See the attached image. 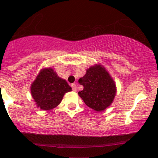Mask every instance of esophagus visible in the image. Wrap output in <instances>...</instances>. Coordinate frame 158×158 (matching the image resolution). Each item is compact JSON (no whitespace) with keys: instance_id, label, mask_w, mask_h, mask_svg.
I'll return each instance as SVG.
<instances>
[{"instance_id":"obj_1","label":"esophagus","mask_w":158,"mask_h":158,"mask_svg":"<svg viewBox=\"0 0 158 158\" xmlns=\"http://www.w3.org/2000/svg\"><path fill=\"white\" fill-rule=\"evenodd\" d=\"M71 88H72V89H73V91H77V85L76 84H71Z\"/></svg>"}]
</instances>
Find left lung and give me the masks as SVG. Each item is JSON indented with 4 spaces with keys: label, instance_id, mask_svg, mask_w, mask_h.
Listing matches in <instances>:
<instances>
[{
    "label": "left lung",
    "instance_id": "left-lung-1",
    "mask_svg": "<svg viewBox=\"0 0 158 158\" xmlns=\"http://www.w3.org/2000/svg\"><path fill=\"white\" fill-rule=\"evenodd\" d=\"M84 88L79 96L85 105L97 111H102L111 104L116 95L115 83L101 65L90 67L79 79Z\"/></svg>",
    "mask_w": 158,
    "mask_h": 158
}]
</instances>
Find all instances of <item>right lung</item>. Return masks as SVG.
Wrapping results in <instances>:
<instances>
[{"label":"right lung","instance_id":"obj_1","mask_svg":"<svg viewBox=\"0 0 158 158\" xmlns=\"http://www.w3.org/2000/svg\"><path fill=\"white\" fill-rule=\"evenodd\" d=\"M70 90L68 82L58 77L52 68L41 70L31 86L32 97L36 105L45 110L59 106L64 94Z\"/></svg>","mask_w":158,"mask_h":158}]
</instances>
